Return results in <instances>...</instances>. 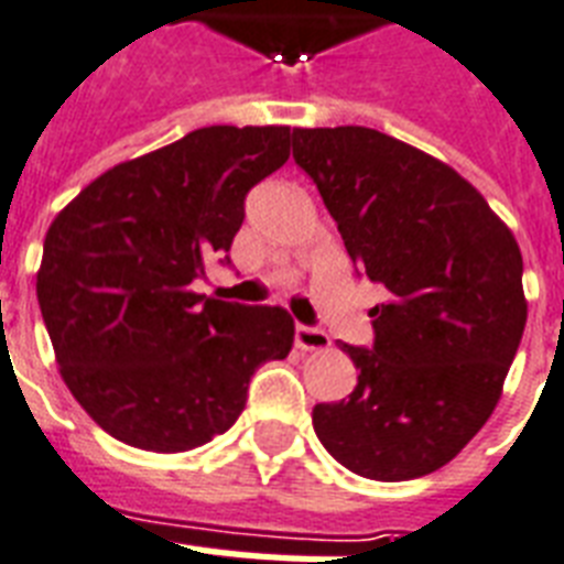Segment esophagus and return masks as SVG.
Masks as SVG:
<instances>
[{
    "label": "esophagus",
    "instance_id": "1",
    "mask_svg": "<svg viewBox=\"0 0 564 564\" xmlns=\"http://www.w3.org/2000/svg\"><path fill=\"white\" fill-rule=\"evenodd\" d=\"M295 345L301 350H327L329 336L318 327H306V324H297L295 327Z\"/></svg>",
    "mask_w": 564,
    "mask_h": 564
}]
</instances>
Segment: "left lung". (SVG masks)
<instances>
[{
	"mask_svg": "<svg viewBox=\"0 0 564 564\" xmlns=\"http://www.w3.org/2000/svg\"><path fill=\"white\" fill-rule=\"evenodd\" d=\"M292 155L350 260L388 290L373 347L341 345L359 382L315 405V434L361 478H423L501 400L528 322L519 242L460 173L386 132L292 130Z\"/></svg>",
	"mask_w": 564,
	"mask_h": 564,
	"instance_id": "1",
	"label": "left lung"
}]
</instances>
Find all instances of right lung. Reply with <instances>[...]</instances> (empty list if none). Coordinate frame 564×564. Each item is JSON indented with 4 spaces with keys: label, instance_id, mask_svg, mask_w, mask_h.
Wrapping results in <instances>:
<instances>
[{
    "label": "right lung",
    "instance_id": "obj_1",
    "mask_svg": "<svg viewBox=\"0 0 564 564\" xmlns=\"http://www.w3.org/2000/svg\"><path fill=\"white\" fill-rule=\"evenodd\" d=\"M290 127L187 132L100 173L48 226L36 301L59 377L116 441L203 446L237 423L254 370L290 356L286 310L191 286L231 249L246 194L290 159Z\"/></svg>",
    "mask_w": 564,
    "mask_h": 564
}]
</instances>
